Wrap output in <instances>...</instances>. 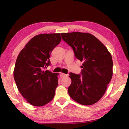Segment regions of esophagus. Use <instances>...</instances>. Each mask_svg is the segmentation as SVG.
I'll list each match as a JSON object with an SVG mask.
<instances>
[{
  "label": "esophagus",
  "instance_id": "esophagus-1",
  "mask_svg": "<svg viewBox=\"0 0 129 129\" xmlns=\"http://www.w3.org/2000/svg\"><path fill=\"white\" fill-rule=\"evenodd\" d=\"M66 76H67V74H66L63 73H60V77H61V78L66 77Z\"/></svg>",
  "mask_w": 129,
  "mask_h": 129
}]
</instances>
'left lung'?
<instances>
[{
  "label": "left lung",
  "mask_w": 129,
  "mask_h": 129,
  "mask_svg": "<svg viewBox=\"0 0 129 129\" xmlns=\"http://www.w3.org/2000/svg\"><path fill=\"white\" fill-rule=\"evenodd\" d=\"M61 36L74 50L75 57L84 62L82 75L70 73L72 83L68 87L69 95L81 105H93L104 95L112 78L111 53L97 38L89 33H62Z\"/></svg>",
  "instance_id": "1"
}]
</instances>
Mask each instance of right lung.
Listing matches in <instances>:
<instances>
[{
	"mask_svg": "<svg viewBox=\"0 0 129 129\" xmlns=\"http://www.w3.org/2000/svg\"><path fill=\"white\" fill-rule=\"evenodd\" d=\"M60 33L40 34L32 38L18 54L14 71L17 89L26 101L40 107L54 99L58 75L48 70L52 51L61 42Z\"/></svg>",
	"mask_w": 129,
	"mask_h": 129,
	"instance_id": "obj_1",
	"label": "right lung"
}]
</instances>
